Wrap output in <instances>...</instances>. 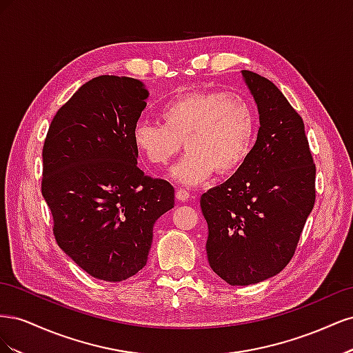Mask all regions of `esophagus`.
Wrapping results in <instances>:
<instances>
[{"label":"esophagus","instance_id":"34e87169","mask_svg":"<svg viewBox=\"0 0 353 353\" xmlns=\"http://www.w3.org/2000/svg\"><path fill=\"white\" fill-rule=\"evenodd\" d=\"M190 193L187 190H184V188H178L176 190V199L179 200V201H187V200H190Z\"/></svg>","mask_w":353,"mask_h":353}]
</instances>
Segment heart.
<instances>
[{
	"instance_id": "obj_1",
	"label": "heart",
	"mask_w": 353,
	"mask_h": 353,
	"mask_svg": "<svg viewBox=\"0 0 353 353\" xmlns=\"http://www.w3.org/2000/svg\"><path fill=\"white\" fill-rule=\"evenodd\" d=\"M163 123L141 121L134 126L135 147L154 166H165L181 150L172 170L176 183L196 187L216 172L231 176L250 156L258 131L254 105L241 94L191 91L168 101Z\"/></svg>"
}]
</instances>
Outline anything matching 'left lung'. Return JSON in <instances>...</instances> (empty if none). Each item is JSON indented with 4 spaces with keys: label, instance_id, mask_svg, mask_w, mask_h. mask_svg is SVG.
Wrapping results in <instances>:
<instances>
[{
    "label": "left lung",
    "instance_id": "left-lung-1",
    "mask_svg": "<svg viewBox=\"0 0 353 353\" xmlns=\"http://www.w3.org/2000/svg\"><path fill=\"white\" fill-rule=\"evenodd\" d=\"M259 110L245 163L200 199L208 222V261L230 285L271 279L292 261L315 203V163L305 125L283 92L243 70Z\"/></svg>",
    "mask_w": 353,
    "mask_h": 353
}]
</instances>
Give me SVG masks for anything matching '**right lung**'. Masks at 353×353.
<instances>
[{"label":"right lung","instance_id":"add662e5","mask_svg":"<svg viewBox=\"0 0 353 353\" xmlns=\"http://www.w3.org/2000/svg\"><path fill=\"white\" fill-rule=\"evenodd\" d=\"M147 97L138 79L94 78L52 117L42 148L41 191L56 241L109 283L144 268L154 222L175 205L174 187L137 166L132 131Z\"/></svg>","mask_w":353,"mask_h":353}]
</instances>
